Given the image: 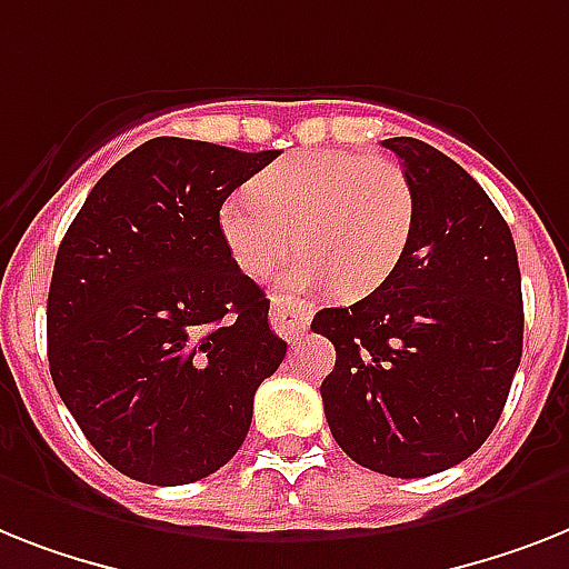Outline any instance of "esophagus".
<instances>
[{"instance_id": "34e87169", "label": "esophagus", "mask_w": 569, "mask_h": 569, "mask_svg": "<svg viewBox=\"0 0 569 569\" xmlns=\"http://www.w3.org/2000/svg\"><path fill=\"white\" fill-rule=\"evenodd\" d=\"M270 322L281 340L293 342L296 337L305 335V328L311 322V305L290 299V296H276L270 305Z\"/></svg>"}]
</instances>
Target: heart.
I'll list each match as a JSON object with an SVG mask.
<instances>
[{"label":"heart","mask_w":569,"mask_h":569,"mask_svg":"<svg viewBox=\"0 0 569 569\" xmlns=\"http://www.w3.org/2000/svg\"><path fill=\"white\" fill-rule=\"evenodd\" d=\"M416 223L410 177L355 150H302L252 180V194L220 206V234L243 273L261 276L302 243L276 276L290 293L337 284L342 296L380 288L401 264Z\"/></svg>","instance_id":"heart-1"}]
</instances>
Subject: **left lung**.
Masks as SVG:
<instances>
[{
	"label": "left lung",
	"mask_w": 569,
	"mask_h": 569,
	"mask_svg": "<svg viewBox=\"0 0 569 569\" xmlns=\"http://www.w3.org/2000/svg\"><path fill=\"white\" fill-rule=\"evenodd\" d=\"M416 191L401 264L311 331L335 342L322 380L331 436L363 468L416 480L486 442L523 355V296L509 223L471 173L427 142L396 136Z\"/></svg>",
	"instance_id": "1"
}]
</instances>
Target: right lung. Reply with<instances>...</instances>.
Segmentation results:
<instances>
[{
  "mask_svg": "<svg viewBox=\"0 0 569 569\" xmlns=\"http://www.w3.org/2000/svg\"><path fill=\"white\" fill-rule=\"evenodd\" d=\"M279 150L159 136L89 191L60 241L46 335L60 398L130 480L186 486L247 439L288 342L220 234V206Z\"/></svg>",
  "mask_w": 569,
  "mask_h": 569,
  "instance_id": "right-lung-1",
  "label": "right lung"
}]
</instances>
